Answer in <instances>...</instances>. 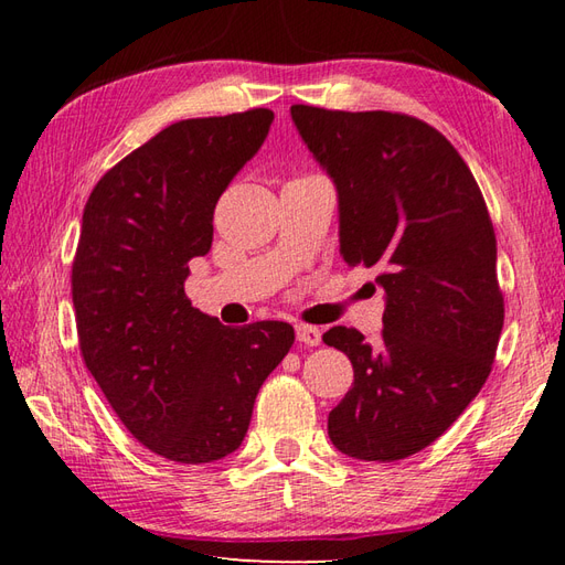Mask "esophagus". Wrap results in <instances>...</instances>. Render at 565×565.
I'll return each mask as SVG.
<instances>
[{
    "instance_id": "esophagus-1",
    "label": "esophagus",
    "mask_w": 565,
    "mask_h": 565,
    "mask_svg": "<svg viewBox=\"0 0 565 565\" xmlns=\"http://www.w3.org/2000/svg\"><path fill=\"white\" fill-rule=\"evenodd\" d=\"M296 338L298 342H303L308 347H318L320 344V330L313 326H296Z\"/></svg>"
}]
</instances>
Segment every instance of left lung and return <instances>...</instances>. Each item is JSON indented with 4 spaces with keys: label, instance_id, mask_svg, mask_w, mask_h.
Returning a JSON list of instances; mask_svg holds the SVG:
<instances>
[{
    "label": "left lung",
    "instance_id": "1",
    "mask_svg": "<svg viewBox=\"0 0 565 565\" xmlns=\"http://www.w3.org/2000/svg\"><path fill=\"white\" fill-rule=\"evenodd\" d=\"M294 124L340 194V252L376 269L383 330L334 326L354 383L328 417L342 454L398 461L429 447L493 369L505 320L486 199L437 128L395 111L294 104Z\"/></svg>",
    "mask_w": 565,
    "mask_h": 565
}]
</instances>
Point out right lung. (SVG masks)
<instances>
[{
    "label": "right lung",
    "mask_w": 565,
    "mask_h": 565,
    "mask_svg": "<svg viewBox=\"0 0 565 565\" xmlns=\"http://www.w3.org/2000/svg\"><path fill=\"white\" fill-rule=\"evenodd\" d=\"M274 114L186 118L106 172L82 213L72 303L84 364L142 447L211 463L243 444L264 379L296 340L289 322L225 328L184 291L213 243V209Z\"/></svg>",
    "instance_id": "add662e5"
}]
</instances>
